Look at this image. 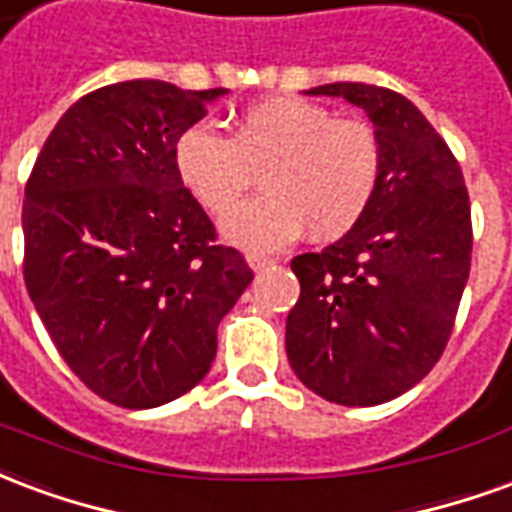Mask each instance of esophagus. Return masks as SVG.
Masks as SVG:
<instances>
[{"mask_svg":"<svg viewBox=\"0 0 512 512\" xmlns=\"http://www.w3.org/2000/svg\"><path fill=\"white\" fill-rule=\"evenodd\" d=\"M246 260H249V266L255 268V271H260V268H266V266H271V263H274V260H271V257H266V255H249Z\"/></svg>","mask_w":512,"mask_h":512,"instance_id":"1","label":"esophagus"}]
</instances>
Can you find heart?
<instances>
[{
	"label": "heart",
	"instance_id": "heart-1",
	"mask_svg": "<svg viewBox=\"0 0 512 512\" xmlns=\"http://www.w3.org/2000/svg\"><path fill=\"white\" fill-rule=\"evenodd\" d=\"M175 169L205 211L226 213L261 172L267 191L224 216L222 233L249 252L290 244L307 227L315 241L351 233L370 211L384 172V145L365 117L299 95L244 109L233 134L197 123L175 142Z\"/></svg>",
	"mask_w": 512,
	"mask_h": 512
}]
</instances>
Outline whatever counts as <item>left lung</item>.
Listing matches in <instances>:
<instances>
[{"label": "left lung", "instance_id": "left-lung-1", "mask_svg": "<svg viewBox=\"0 0 512 512\" xmlns=\"http://www.w3.org/2000/svg\"><path fill=\"white\" fill-rule=\"evenodd\" d=\"M362 106L384 145L370 211L351 233L290 260L301 293L285 326L301 384L340 406H378L428 376L472 268V208L458 158L395 90L323 84Z\"/></svg>", "mask_w": 512, "mask_h": 512}]
</instances>
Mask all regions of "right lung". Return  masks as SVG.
Segmentation results:
<instances>
[{"label": "right lung", "instance_id": "add662e5", "mask_svg": "<svg viewBox=\"0 0 512 512\" xmlns=\"http://www.w3.org/2000/svg\"><path fill=\"white\" fill-rule=\"evenodd\" d=\"M222 93L106 84L60 117L27 180L29 299L65 365L115 406H164L200 384L255 277L175 169L178 136Z\"/></svg>", "mask_w": 512, "mask_h": 512}]
</instances>
